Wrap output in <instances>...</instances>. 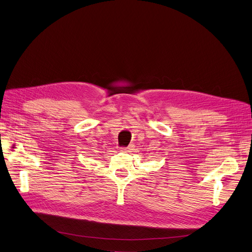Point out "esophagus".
I'll list each match as a JSON object with an SVG mask.
<instances>
[{"mask_svg":"<svg viewBox=\"0 0 252 252\" xmlns=\"http://www.w3.org/2000/svg\"><path fill=\"white\" fill-rule=\"evenodd\" d=\"M134 148H135V145L132 143V144H129L128 147H126V148H125L124 150H125V152H127V153H131V152H133L134 151Z\"/></svg>","mask_w":252,"mask_h":252,"instance_id":"esophagus-1","label":"esophagus"}]
</instances>
